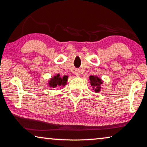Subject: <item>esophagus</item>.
<instances>
[{"label": "esophagus", "instance_id": "esophagus-1", "mask_svg": "<svg viewBox=\"0 0 147 147\" xmlns=\"http://www.w3.org/2000/svg\"><path fill=\"white\" fill-rule=\"evenodd\" d=\"M74 73H75V74L76 76H80V71L78 70V69H76L75 71H74Z\"/></svg>", "mask_w": 147, "mask_h": 147}]
</instances>
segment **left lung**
Here are the masks:
<instances>
[{"label": "left lung", "instance_id": "1", "mask_svg": "<svg viewBox=\"0 0 147 147\" xmlns=\"http://www.w3.org/2000/svg\"><path fill=\"white\" fill-rule=\"evenodd\" d=\"M89 80L91 86L93 87V90H94L96 93H98L100 91V85L102 84V81L97 76H89Z\"/></svg>", "mask_w": 147, "mask_h": 147}]
</instances>
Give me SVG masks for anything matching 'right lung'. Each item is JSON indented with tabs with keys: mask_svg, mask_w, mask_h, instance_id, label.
Masks as SVG:
<instances>
[{
	"mask_svg": "<svg viewBox=\"0 0 147 147\" xmlns=\"http://www.w3.org/2000/svg\"><path fill=\"white\" fill-rule=\"evenodd\" d=\"M67 76H64L61 78V77L59 76V74H57L49 82V86L53 87V88L64 86L67 84Z\"/></svg>",
	"mask_w": 147,
	"mask_h": 147,
	"instance_id": "right-lung-1",
	"label": "right lung"
}]
</instances>
